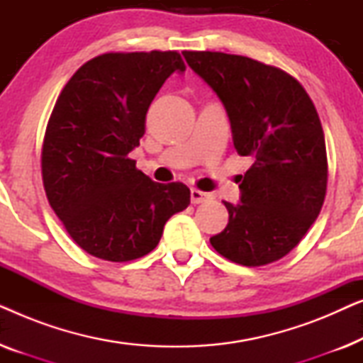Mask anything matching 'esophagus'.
I'll return each mask as SVG.
<instances>
[{
	"label": "esophagus",
	"instance_id": "esophagus-1",
	"mask_svg": "<svg viewBox=\"0 0 363 363\" xmlns=\"http://www.w3.org/2000/svg\"><path fill=\"white\" fill-rule=\"evenodd\" d=\"M190 198H191V203H193V205H200V203L210 200L211 195H210V193H205V191L195 190V188H193V190L190 191Z\"/></svg>",
	"mask_w": 363,
	"mask_h": 363
}]
</instances>
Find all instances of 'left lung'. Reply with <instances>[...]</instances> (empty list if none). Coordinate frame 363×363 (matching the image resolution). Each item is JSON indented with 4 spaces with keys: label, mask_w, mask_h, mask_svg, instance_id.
Wrapping results in <instances>:
<instances>
[{
    "label": "left lung",
    "mask_w": 363,
    "mask_h": 363,
    "mask_svg": "<svg viewBox=\"0 0 363 363\" xmlns=\"http://www.w3.org/2000/svg\"><path fill=\"white\" fill-rule=\"evenodd\" d=\"M183 57L225 106L236 152L252 158L240 203L223 201L230 220L211 246L242 266L281 259L324 205L325 138L314 104L294 77L255 59L210 51Z\"/></svg>",
    "instance_id": "obj_1"
}]
</instances>
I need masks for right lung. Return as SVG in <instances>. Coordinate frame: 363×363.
Segmentation results:
<instances>
[{"label": "right lung", "instance_id": "add662e5", "mask_svg": "<svg viewBox=\"0 0 363 363\" xmlns=\"http://www.w3.org/2000/svg\"><path fill=\"white\" fill-rule=\"evenodd\" d=\"M177 51L108 52L69 79L48 122L43 182L49 205L89 255L123 262L155 250L170 216L190 205L183 183H157L128 158Z\"/></svg>", "mask_w": 363, "mask_h": 363}]
</instances>
